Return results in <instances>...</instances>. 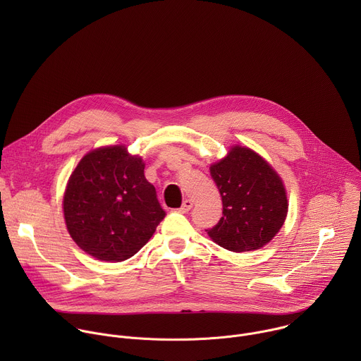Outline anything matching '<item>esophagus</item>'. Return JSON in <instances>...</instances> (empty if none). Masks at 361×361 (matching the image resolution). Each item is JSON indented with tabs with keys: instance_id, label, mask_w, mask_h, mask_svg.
I'll list each match as a JSON object with an SVG mask.
<instances>
[{
	"instance_id": "esophagus-1",
	"label": "esophagus",
	"mask_w": 361,
	"mask_h": 361,
	"mask_svg": "<svg viewBox=\"0 0 361 361\" xmlns=\"http://www.w3.org/2000/svg\"><path fill=\"white\" fill-rule=\"evenodd\" d=\"M192 209V201L191 200H184V202H183V205H181V207H180V213H188L190 210Z\"/></svg>"
}]
</instances>
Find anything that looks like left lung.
<instances>
[{
	"label": "left lung",
	"mask_w": 361,
	"mask_h": 361,
	"mask_svg": "<svg viewBox=\"0 0 361 361\" xmlns=\"http://www.w3.org/2000/svg\"><path fill=\"white\" fill-rule=\"evenodd\" d=\"M210 174L223 200V217L205 230L212 240L234 252L271 241L288 212L284 184L273 167L252 149L234 145Z\"/></svg>",
	"instance_id": "obj_1"
}]
</instances>
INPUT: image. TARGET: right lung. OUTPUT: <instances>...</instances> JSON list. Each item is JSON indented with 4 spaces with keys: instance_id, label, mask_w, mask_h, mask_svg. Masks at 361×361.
<instances>
[{
    "instance_id": "obj_1",
    "label": "right lung",
    "mask_w": 361,
    "mask_h": 361,
    "mask_svg": "<svg viewBox=\"0 0 361 361\" xmlns=\"http://www.w3.org/2000/svg\"><path fill=\"white\" fill-rule=\"evenodd\" d=\"M77 245L102 262H124L151 238L166 212L144 177V163L124 145L90 151L73 171L63 200Z\"/></svg>"
}]
</instances>
